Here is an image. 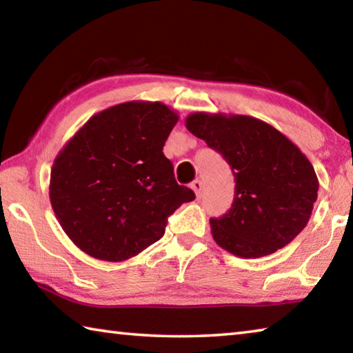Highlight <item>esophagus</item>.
<instances>
[{"label":"esophagus","mask_w":353,"mask_h":353,"mask_svg":"<svg viewBox=\"0 0 353 353\" xmlns=\"http://www.w3.org/2000/svg\"><path fill=\"white\" fill-rule=\"evenodd\" d=\"M191 188H193L196 196H198V198H201L202 190H204V183H202V181H194L193 183H191Z\"/></svg>","instance_id":"obj_1"}]
</instances>
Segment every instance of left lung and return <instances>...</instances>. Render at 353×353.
<instances>
[{"mask_svg": "<svg viewBox=\"0 0 353 353\" xmlns=\"http://www.w3.org/2000/svg\"><path fill=\"white\" fill-rule=\"evenodd\" d=\"M185 124L223 155L235 176L232 207L210 219L218 246L241 259H259L294 240L318 199L319 182L305 154L252 117L198 112Z\"/></svg>", "mask_w": 353, "mask_h": 353, "instance_id": "obj_1", "label": "left lung"}]
</instances>
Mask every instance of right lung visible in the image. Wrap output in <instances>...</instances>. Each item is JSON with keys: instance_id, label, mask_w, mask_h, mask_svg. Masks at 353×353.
I'll list each match as a JSON object with an SVG mask.
<instances>
[{"instance_id": "obj_1", "label": "right lung", "mask_w": 353, "mask_h": 353, "mask_svg": "<svg viewBox=\"0 0 353 353\" xmlns=\"http://www.w3.org/2000/svg\"><path fill=\"white\" fill-rule=\"evenodd\" d=\"M177 119L162 103H123L92 117L59 152L51 205L83 252L128 260L159 241L168 216L196 198L163 154Z\"/></svg>"}]
</instances>
